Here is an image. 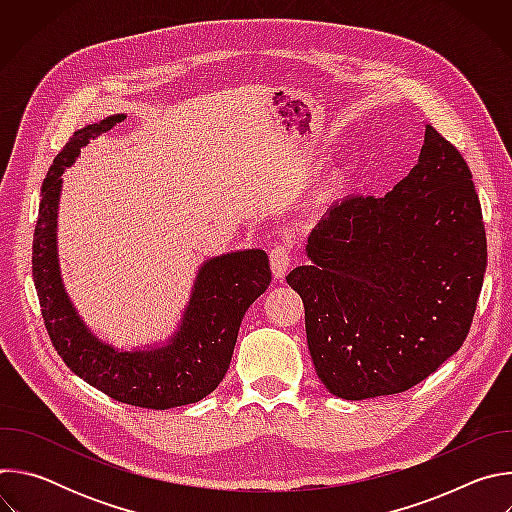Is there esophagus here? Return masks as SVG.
Returning a JSON list of instances; mask_svg holds the SVG:
<instances>
[{"label":"esophagus","mask_w":512,"mask_h":512,"mask_svg":"<svg viewBox=\"0 0 512 512\" xmlns=\"http://www.w3.org/2000/svg\"><path fill=\"white\" fill-rule=\"evenodd\" d=\"M269 263H271V271H273V277L277 281H283L289 267H291V257H289V251L281 245H275L271 251H269Z\"/></svg>","instance_id":"esophagus-1"}]
</instances>
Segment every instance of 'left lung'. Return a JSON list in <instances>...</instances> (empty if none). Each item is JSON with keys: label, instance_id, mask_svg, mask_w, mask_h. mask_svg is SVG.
Segmentation results:
<instances>
[{"label": "left lung", "instance_id": "8db88e82", "mask_svg": "<svg viewBox=\"0 0 512 512\" xmlns=\"http://www.w3.org/2000/svg\"><path fill=\"white\" fill-rule=\"evenodd\" d=\"M285 277L306 308L324 387L346 401L403 393L468 336L486 271L472 174L425 123L415 168L383 198L348 196L308 237Z\"/></svg>", "mask_w": 512, "mask_h": 512}]
</instances>
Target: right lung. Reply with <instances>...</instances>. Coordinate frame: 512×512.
Returning <instances> with one entry per match:
<instances>
[{
    "mask_svg": "<svg viewBox=\"0 0 512 512\" xmlns=\"http://www.w3.org/2000/svg\"><path fill=\"white\" fill-rule=\"evenodd\" d=\"M125 117V113H115L85 125L56 156L42 184L32 277L50 340L72 373L115 401L170 409L198 403L225 379L243 316L269 287L271 269L263 249H241L204 259L178 326L166 340L125 348L99 338L87 326L60 273L62 174L79 160L91 139L109 133Z\"/></svg>",
    "mask_w": 512,
    "mask_h": 512,
    "instance_id": "obj_1",
    "label": "right lung"
}]
</instances>
